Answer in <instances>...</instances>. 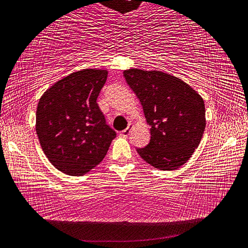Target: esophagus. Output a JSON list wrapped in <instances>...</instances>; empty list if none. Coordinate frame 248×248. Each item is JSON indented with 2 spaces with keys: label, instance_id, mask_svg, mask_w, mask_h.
Listing matches in <instances>:
<instances>
[{
  "label": "esophagus",
  "instance_id": "1",
  "mask_svg": "<svg viewBox=\"0 0 248 248\" xmlns=\"http://www.w3.org/2000/svg\"><path fill=\"white\" fill-rule=\"evenodd\" d=\"M130 128H131V125H130V124H129V125H128V128H125V129H124V130H123V131H121V135L127 137V136L129 135V133H130Z\"/></svg>",
  "mask_w": 248,
  "mask_h": 248
}]
</instances>
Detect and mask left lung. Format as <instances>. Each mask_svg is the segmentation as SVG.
<instances>
[{"label":"left lung","instance_id":"1","mask_svg":"<svg viewBox=\"0 0 248 248\" xmlns=\"http://www.w3.org/2000/svg\"><path fill=\"white\" fill-rule=\"evenodd\" d=\"M125 81L142 105L151 139L138 148L145 162L171 171L191 158L205 129L203 98L186 82L159 70L128 69Z\"/></svg>","mask_w":248,"mask_h":248}]
</instances>
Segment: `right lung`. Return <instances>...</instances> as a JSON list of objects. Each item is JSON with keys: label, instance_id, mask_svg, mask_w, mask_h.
Masks as SVG:
<instances>
[{"label": "right lung", "instance_id": "right-lung-1", "mask_svg": "<svg viewBox=\"0 0 248 248\" xmlns=\"http://www.w3.org/2000/svg\"><path fill=\"white\" fill-rule=\"evenodd\" d=\"M108 72L82 69L62 78L38 101L36 133L50 163L68 175L98 166L116 138L97 104Z\"/></svg>", "mask_w": 248, "mask_h": 248}]
</instances>
